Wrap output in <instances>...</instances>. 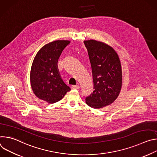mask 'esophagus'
Instances as JSON below:
<instances>
[{
	"instance_id": "obj_1",
	"label": "esophagus",
	"mask_w": 157,
	"mask_h": 157,
	"mask_svg": "<svg viewBox=\"0 0 157 157\" xmlns=\"http://www.w3.org/2000/svg\"><path fill=\"white\" fill-rule=\"evenodd\" d=\"M79 88V86H77V85H73L71 86V89H78Z\"/></svg>"
}]
</instances>
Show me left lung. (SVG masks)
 Wrapping results in <instances>:
<instances>
[{"mask_svg": "<svg viewBox=\"0 0 157 157\" xmlns=\"http://www.w3.org/2000/svg\"><path fill=\"white\" fill-rule=\"evenodd\" d=\"M90 60L94 91L86 98L91 107L100 109L113 103L122 87V68L115 50L107 44L94 40L84 41Z\"/></svg>", "mask_w": 157, "mask_h": 157, "instance_id": "left-lung-1", "label": "left lung"}]
</instances>
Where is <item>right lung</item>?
<instances>
[{"label":"right lung","mask_w":157,"mask_h":157,"mask_svg":"<svg viewBox=\"0 0 157 157\" xmlns=\"http://www.w3.org/2000/svg\"><path fill=\"white\" fill-rule=\"evenodd\" d=\"M68 40H56L43 46L33 60L30 73L32 90L39 99L53 104L60 101L71 90L61 78L58 59Z\"/></svg>","instance_id":"right-lung-1"}]
</instances>
